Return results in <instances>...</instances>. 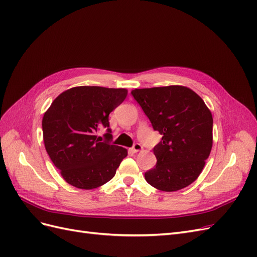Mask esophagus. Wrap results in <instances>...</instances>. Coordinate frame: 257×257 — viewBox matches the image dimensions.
Returning a JSON list of instances; mask_svg holds the SVG:
<instances>
[{"label":"esophagus","instance_id":"34e87169","mask_svg":"<svg viewBox=\"0 0 257 257\" xmlns=\"http://www.w3.org/2000/svg\"><path fill=\"white\" fill-rule=\"evenodd\" d=\"M131 149H132V151H133V152H138V151L143 150V146H142L141 144L136 143V144H134V145H133V147H132Z\"/></svg>","mask_w":257,"mask_h":257}]
</instances>
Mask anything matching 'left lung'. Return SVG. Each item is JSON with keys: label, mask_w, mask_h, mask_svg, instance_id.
<instances>
[{"label": "left lung", "mask_w": 257, "mask_h": 257, "mask_svg": "<svg viewBox=\"0 0 257 257\" xmlns=\"http://www.w3.org/2000/svg\"><path fill=\"white\" fill-rule=\"evenodd\" d=\"M134 99L163 136L153 148L157 164L146 181L164 192L181 190L196 180L212 148V114L195 92L181 85L135 89Z\"/></svg>", "instance_id": "left-lung-1"}]
</instances>
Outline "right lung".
Masks as SVG:
<instances>
[{"instance_id":"right-lung-1","label":"right lung","mask_w":257,"mask_h":257,"mask_svg":"<svg viewBox=\"0 0 257 257\" xmlns=\"http://www.w3.org/2000/svg\"><path fill=\"white\" fill-rule=\"evenodd\" d=\"M126 94L125 89L76 87L61 93L45 112L46 151L67 183L92 190L114 177L127 151L111 145L108 116ZM100 127L106 128L105 141L96 135Z\"/></svg>"}]
</instances>
